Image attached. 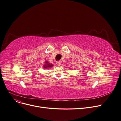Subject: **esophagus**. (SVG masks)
<instances>
[{
	"instance_id": "1",
	"label": "esophagus",
	"mask_w": 121,
	"mask_h": 121,
	"mask_svg": "<svg viewBox=\"0 0 121 121\" xmlns=\"http://www.w3.org/2000/svg\"><path fill=\"white\" fill-rule=\"evenodd\" d=\"M56 64H57V65L58 66H60L61 65V62L60 61H58V62H57V63H56Z\"/></svg>"
}]
</instances>
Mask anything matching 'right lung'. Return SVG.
Instances as JSON below:
<instances>
[{
  "label": "right lung",
  "instance_id": "1",
  "mask_svg": "<svg viewBox=\"0 0 121 121\" xmlns=\"http://www.w3.org/2000/svg\"><path fill=\"white\" fill-rule=\"evenodd\" d=\"M44 63L45 64H44V65H43V68H44V69H48L49 68H52L53 66V64L49 63L48 61H45Z\"/></svg>",
  "mask_w": 121,
  "mask_h": 121
}]
</instances>
